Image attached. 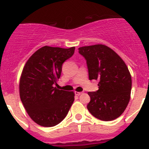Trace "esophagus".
<instances>
[{
    "label": "esophagus",
    "mask_w": 149,
    "mask_h": 149,
    "mask_svg": "<svg viewBox=\"0 0 149 149\" xmlns=\"http://www.w3.org/2000/svg\"><path fill=\"white\" fill-rule=\"evenodd\" d=\"M74 93H75L76 95H80L82 94L83 93H81V92H76L75 91V92H74Z\"/></svg>",
    "instance_id": "1"
}]
</instances>
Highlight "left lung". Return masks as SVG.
<instances>
[{"mask_svg":"<svg viewBox=\"0 0 149 149\" xmlns=\"http://www.w3.org/2000/svg\"><path fill=\"white\" fill-rule=\"evenodd\" d=\"M86 59L89 80H98V90L89 92L87 109L102 121H112L120 116L131 98V73L125 63L115 51L101 44L78 48Z\"/></svg>","mask_w":149,"mask_h":149,"instance_id":"left-lung-1","label":"left lung"}]
</instances>
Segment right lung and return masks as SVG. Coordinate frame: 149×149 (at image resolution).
<instances>
[{"mask_svg":"<svg viewBox=\"0 0 149 149\" xmlns=\"http://www.w3.org/2000/svg\"><path fill=\"white\" fill-rule=\"evenodd\" d=\"M74 47L44 46L30 56L19 81V95L29 116L43 127H53L65 119L74 100V92L54 87L63 63L74 53Z\"/></svg>","mask_w":149,"mask_h":149,"instance_id":"1","label":"right lung"}]
</instances>
